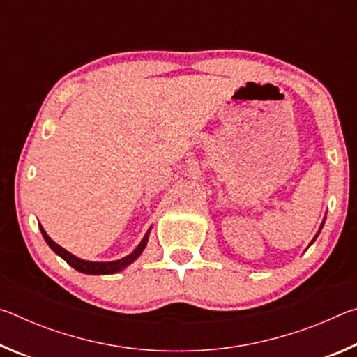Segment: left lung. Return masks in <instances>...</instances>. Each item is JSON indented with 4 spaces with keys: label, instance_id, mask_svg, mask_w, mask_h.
Wrapping results in <instances>:
<instances>
[{
    "label": "left lung",
    "instance_id": "8db88e82",
    "mask_svg": "<svg viewBox=\"0 0 357 357\" xmlns=\"http://www.w3.org/2000/svg\"><path fill=\"white\" fill-rule=\"evenodd\" d=\"M321 228H323V225H321ZM313 241H315V239H313Z\"/></svg>",
    "mask_w": 357,
    "mask_h": 357
}]
</instances>
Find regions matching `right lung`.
Segmentation results:
<instances>
[{
	"instance_id": "add662e5",
	"label": "right lung",
	"mask_w": 357,
	"mask_h": 357,
	"mask_svg": "<svg viewBox=\"0 0 357 357\" xmlns=\"http://www.w3.org/2000/svg\"><path fill=\"white\" fill-rule=\"evenodd\" d=\"M40 231H42V236H44L45 243L50 245V249L56 253V255L61 257L64 261H68L72 268L80 271L83 274H114V273H119V271H123L124 268H128L130 263H134L135 259L140 257V253L143 252L144 247H146L148 243V234L143 238V241L140 243V245L137 247V249L130 253L129 257H126L123 259H118V261H108V263H94V261H84V259L77 258L75 255H72L68 250H64L63 247H59L56 243H53V241L47 236V233L44 231V228L40 227Z\"/></svg>"
}]
</instances>
